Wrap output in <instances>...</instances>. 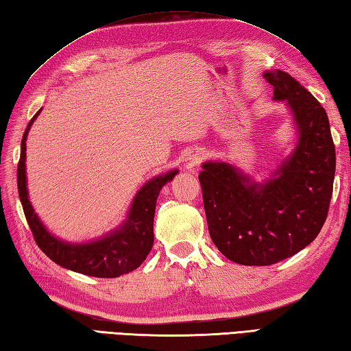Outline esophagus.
<instances>
[{
	"label": "esophagus",
	"mask_w": 351,
	"mask_h": 351,
	"mask_svg": "<svg viewBox=\"0 0 351 351\" xmlns=\"http://www.w3.org/2000/svg\"><path fill=\"white\" fill-rule=\"evenodd\" d=\"M201 158H202V154H201V152H195L193 155H190L189 164H191V166H195V164H197L199 161H201Z\"/></svg>",
	"instance_id": "obj_1"
}]
</instances>
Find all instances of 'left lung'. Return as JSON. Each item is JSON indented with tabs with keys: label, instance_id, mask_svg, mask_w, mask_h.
<instances>
[{
	"label": "left lung",
	"instance_id": "8db88e82",
	"mask_svg": "<svg viewBox=\"0 0 351 351\" xmlns=\"http://www.w3.org/2000/svg\"><path fill=\"white\" fill-rule=\"evenodd\" d=\"M274 99L293 112L297 149L265 184L226 162H205L199 173L211 240L239 265L267 266L313 242L327 219L336 169L328 117L297 79L281 70L263 73Z\"/></svg>",
	"mask_w": 351,
	"mask_h": 351
}]
</instances>
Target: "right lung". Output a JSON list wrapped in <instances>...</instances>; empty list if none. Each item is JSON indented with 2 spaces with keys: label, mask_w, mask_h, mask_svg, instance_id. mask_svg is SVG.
<instances>
[{
  "label": "right lung",
  "mask_w": 351,
  "mask_h": 351,
  "mask_svg": "<svg viewBox=\"0 0 351 351\" xmlns=\"http://www.w3.org/2000/svg\"><path fill=\"white\" fill-rule=\"evenodd\" d=\"M39 111L29 121L25 132L21 140V156L18 162V193L23 210L29 223L34 242L47 257L54 263L74 272L100 278H115L136 269L154 245V216L156 197L160 195L162 185L169 182L178 171H169L164 176H158L149 181L136 193L132 207H130L128 221L120 230L106 236L99 242L86 245H68L60 242L48 232L40 223L38 216L27 197L25 187V140L27 132L36 119Z\"/></svg>",
  "instance_id": "obj_1"
}]
</instances>
